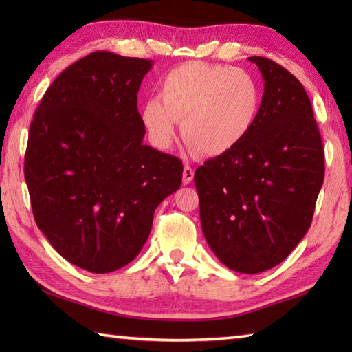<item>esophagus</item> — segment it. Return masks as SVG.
<instances>
[{"label":"esophagus","mask_w":352,"mask_h":352,"mask_svg":"<svg viewBox=\"0 0 352 352\" xmlns=\"http://www.w3.org/2000/svg\"><path fill=\"white\" fill-rule=\"evenodd\" d=\"M193 175H195V172L190 166H184L183 169V183L184 184H190L193 180Z\"/></svg>","instance_id":"34e87169"}]
</instances>
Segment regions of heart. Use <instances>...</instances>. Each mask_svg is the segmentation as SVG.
Listing matches in <instances>:
<instances>
[{
	"label": "heart",
	"instance_id": "heart-1",
	"mask_svg": "<svg viewBox=\"0 0 352 352\" xmlns=\"http://www.w3.org/2000/svg\"><path fill=\"white\" fill-rule=\"evenodd\" d=\"M140 121L149 140L168 149L182 122L186 144L208 157L228 154L248 139L263 107V87L254 74L228 65L183 63L159 83Z\"/></svg>",
	"mask_w": 352,
	"mask_h": 352
}]
</instances>
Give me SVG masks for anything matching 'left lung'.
Listing matches in <instances>:
<instances>
[{"mask_svg": "<svg viewBox=\"0 0 352 352\" xmlns=\"http://www.w3.org/2000/svg\"><path fill=\"white\" fill-rule=\"evenodd\" d=\"M265 80L263 107L241 146L195 172L199 218L214 256L231 271L260 274L307 233L324 183V148L311 102L295 76L248 57Z\"/></svg>", "mask_w": 352, "mask_h": 352, "instance_id": "left-lung-1", "label": "left lung"}]
</instances>
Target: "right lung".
Returning a JSON list of instances; mask_svg holds the SVG:
<instances>
[{
  "instance_id": "right-lung-1",
  "label": "right lung",
  "mask_w": 352,
  "mask_h": 352,
  "mask_svg": "<svg viewBox=\"0 0 352 352\" xmlns=\"http://www.w3.org/2000/svg\"><path fill=\"white\" fill-rule=\"evenodd\" d=\"M153 60L95 51L45 92L30 125L24 174L37 227L85 271L138 257L155 208L182 184L183 164L144 145L138 92Z\"/></svg>"
}]
</instances>
